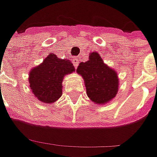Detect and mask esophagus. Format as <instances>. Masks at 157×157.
I'll return each mask as SVG.
<instances>
[{
    "label": "esophagus",
    "mask_w": 157,
    "mask_h": 157,
    "mask_svg": "<svg viewBox=\"0 0 157 157\" xmlns=\"http://www.w3.org/2000/svg\"><path fill=\"white\" fill-rule=\"evenodd\" d=\"M72 62L74 63L75 68H77V66H78V63H79L78 57H73V59H72Z\"/></svg>",
    "instance_id": "1"
}]
</instances>
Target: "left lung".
Instances as JSON below:
<instances>
[{
	"label": "left lung",
	"mask_w": 157,
	"mask_h": 157,
	"mask_svg": "<svg viewBox=\"0 0 157 157\" xmlns=\"http://www.w3.org/2000/svg\"><path fill=\"white\" fill-rule=\"evenodd\" d=\"M76 72L82 76L87 95L95 104L103 105L116 97L119 89L117 72L96 51L89 54L88 62L79 63Z\"/></svg>",
	"instance_id": "left-lung-1"
}]
</instances>
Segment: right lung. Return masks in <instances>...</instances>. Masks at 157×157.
I'll list each match as a JSON object with an SVG mask.
<instances>
[{
    "label": "right lung",
    "mask_w": 157,
    "mask_h": 157,
    "mask_svg": "<svg viewBox=\"0 0 157 157\" xmlns=\"http://www.w3.org/2000/svg\"><path fill=\"white\" fill-rule=\"evenodd\" d=\"M75 71L68 59H60L48 54L39 66L29 71V87L38 100L44 103H54L62 95V81L65 75Z\"/></svg>",
    "instance_id": "obj_1"
}]
</instances>
